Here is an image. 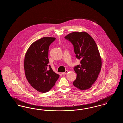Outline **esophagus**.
<instances>
[{
	"label": "esophagus",
	"instance_id": "1",
	"mask_svg": "<svg viewBox=\"0 0 123 123\" xmlns=\"http://www.w3.org/2000/svg\"><path fill=\"white\" fill-rule=\"evenodd\" d=\"M67 72H68V70H65V71L63 72L62 74H63V75H65L66 73H67Z\"/></svg>",
	"mask_w": 123,
	"mask_h": 123
}]
</instances>
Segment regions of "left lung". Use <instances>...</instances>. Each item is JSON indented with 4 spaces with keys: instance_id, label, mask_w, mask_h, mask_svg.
Returning <instances> with one entry per match:
<instances>
[{
    "instance_id": "1",
    "label": "left lung",
    "mask_w": 123,
    "mask_h": 123,
    "mask_svg": "<svg viewBox=\"0 0 123 123\" xmlns=\"http://www.w3.org/2000/svg\"><path fill=\"white\" fill-rule=\"evenodd\" d=\"M73 45L77 59L81 64L74 68L77 76L73 82L80 90L91 88L96 81L101 69V59L93 38L86 32H72L64 37Z\"/></svg>"
}]
</instances>
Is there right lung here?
<instances>
[{
	"label": "right lung",
	"instance_id": "1",
	"mask_svg": "<svg viewBox=\"0 0 123 123\" xmlns=\"http://www.w3.org/2000/svg\"><path fill=\"white\" fill-rule=\"evenodd\" d=\"M55 38L46 37L34 42L25 55L24 69L29 84L36 90L46 93L54 86L59 75L48 65V48Z\"/></svg>",
	"mask_w": 123,
	"mask_h": 123
}]
</instances>
